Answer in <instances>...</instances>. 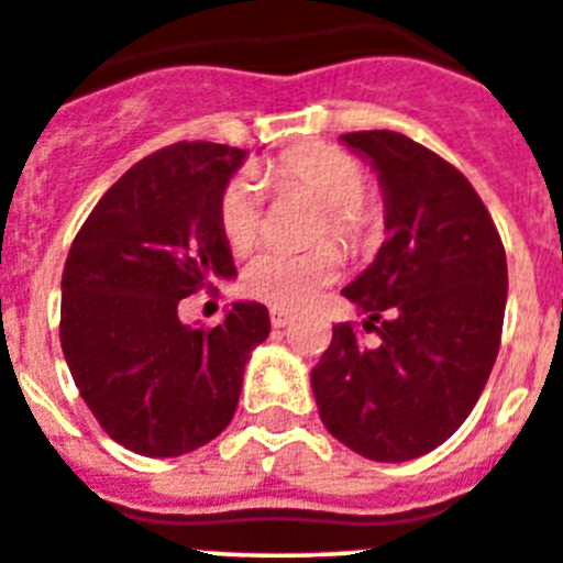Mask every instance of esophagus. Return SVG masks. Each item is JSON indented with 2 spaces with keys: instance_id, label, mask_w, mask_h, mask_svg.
Instances as JSON below:
<instances>
[{
  "instance_id": "1",
  "label": "esophagus",
  "mask_w": 563,
  "mask_h": 563,
  "mask_svg": "<svg viewBox=\"0 0 563 563\" xmlns=\"http://www.w3.org/2000/svg\"><path fill=\"white\" fill-rule=\"evenodd\" d=\"M292 320V314L287 312V309H271V323L273 329H285L287 323Z\"/></svg>"
}]
</instances>
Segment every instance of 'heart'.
Wrapping results in <instances>:
<instances>
[{"label": "heart", "mask_w": 563, "mask_h": 563, "mask_svg": "<svg viewBox=\"0 0 563 563\" xmlns=\"http://www.w3.org/2000/svg\"><path fill=\"white\" fill-rule=\"evenodd\" d=\"M265 181L276 190H301L323 207L318 238L331 234L347 249H362L378 229V210L367 205L365 168L356 157L334 146L292 148L265 170ZM218 221L227 243L245 251L262 234V192L251 176L227 185L218 205ZM342 256L323 243L307 251H260L243 271V290L276 309L307 307L325 285L340 276Z\"/></svg>", "instance_id": "1"}]
</instances>
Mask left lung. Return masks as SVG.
Returning <instances> with one entry per match:
<instances>
[{
  "mask_svg": "<svg viewBox=\"0 0 563 563\" xmlns=\"http://www.w3.org/2000/svg\"><path fill=\"white\" fill-rule=\"evenodd\" d=\"M371 163L387 240L342 296L382 336L334 325L312 371L331 437L373 462L431 453L478 404L503 334L508 267L500 234L464 174L389 130L340 135Z\"/></svg>",
  "mask_w": 563,
  "mask_h": 563,
  "instance_id": "left-lung-1",
  "label": "left lung"
}]
</instances>
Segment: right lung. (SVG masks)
<instances>
[{
    "label": "right lung",
    "mask_w": 563,
    "mask_h": 563,
    "mask_svg": "<svg viewBox=\"0 0 563 563\" xmlns=\"http://www.w3.org/2000/svg\"><path fill=\"white\" fill-rule=\"evenodd\" d=\"M245 148L174 143L132 165L82 223L63 267L60 345L99 426L148 459L207 445L232 422L267 309L221 325L179 320L181 298L238 276L218 205Z\"/></svg>",
    "instance_id": "1"
}]
</instances>
